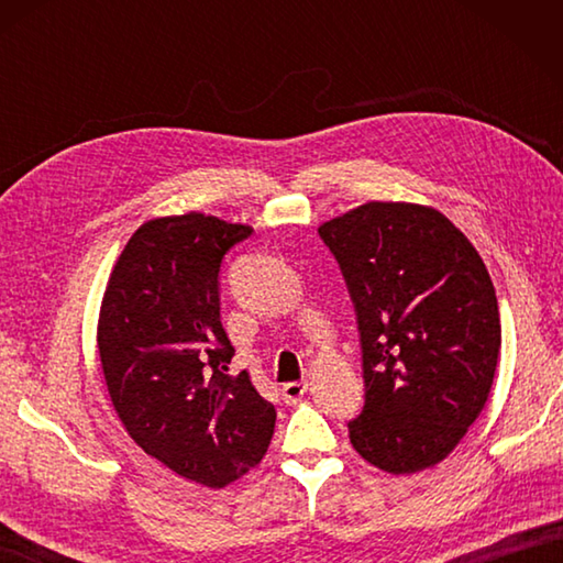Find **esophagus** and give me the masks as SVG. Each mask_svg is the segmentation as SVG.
<instances>
[{"mask_svg": "<svg viewBox=\"0 0 563 563\" xmlns=\"http://www.w3.org/2000/svg\"><path fill=\"white\" fill-rule=\"evenodd\" d=\"M307 391V382H288V385H283L280 394H283V401L285 404H297Z\"/></svg>", "mask_w": 563, "mask_h": 563, "instance_id": "esophagus-1", "label": "esophagus"}]
</instances>
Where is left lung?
<instances>
[{"mask_svg": "<svg viewBox=\"0 0 563 563\" xmlns=\"http://www.w3.org/2000/svg\"><path fill=\"white\" fill-rule=\"evenodd\" d=\"M349 285L365 406L349 423L377 470L442 462L479 418L500 351L496 290L479 251L435 208L365 202L319 227Z\"/></svg>", "mask_w": 563, "mask_h": 563, "instance_id": "8db88e82", "label": "left lung"}]
</instances>
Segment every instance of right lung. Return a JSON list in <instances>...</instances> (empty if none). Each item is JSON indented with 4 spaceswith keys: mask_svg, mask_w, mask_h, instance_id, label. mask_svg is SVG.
Here are the masks:
<instances>
[{
    "mask_svg": "<svg viewBox=\"0 0 563 563\" xmlns=\"http://www.w3.org/2000/svg\"><path fill=\"white\" fill-rule=\"evenodd\" d=\"M251 234L212 214L154 218L130 236L106 285L99 355L128 435L184 479L222 488L266 454L275 406L246 373L220 321V266Z\"/></svg>",
    "mask_w": 563,
    "mask_h": 563,
    "instance_id": "1",
    "label": "right lung"
}]
</instances>
